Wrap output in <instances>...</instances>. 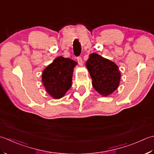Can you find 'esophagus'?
Here are the masks:
<instances>
[{
    "label": "esophagus",
    "instance_id": "34e87169",
    "mask_svg": "<svg viewBox=\"0 0 154 154\" xmlns=\"http://www.w3.org/2000/svg\"><path fill=\"white\" fill-rule=\"evenodd\" d=\"M77 60H78V63H79L80 65H82V64H83L82 59V58L80 57V56H78V57H77Z\"/></svg>",
    "mask_w": 154,
    "mask_h": 154
}]
</instances>
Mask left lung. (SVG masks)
<instances>
[{"instance_id":"1","label":"left lung","mask_w":154,"mask_h":154,"mask_svg":"<svg viewBox=\"0 0 154 154\" xmlns=\"http://www.w3.org/2000/svg\"><path fill=\"white\" fill-rule=\"evenodd\" d=\"M86 66L92 78L94 88L100 94L107 96L118 88L121 74L114 62L92 53L89 56Z\"/></svg>"}]
</instances>
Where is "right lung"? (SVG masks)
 I'll use <instances>...</instances> for the list:
<instances>
[{"mask_svg": "<svg viewBox=\"0 0 154 154\" xmlns=\"http://www.w3.org/2000/svg\"><path fill=\"white\" fill-rule=\"evenodd\" d=\"M76 64L73 60L59 56L44 70L43 85L52 98H62L70 88L74 68Z\"/></svg>", "mask_w": 154, "mask_h": 154, "instance_id": "1", "label": "right lung"}]
</instances>
